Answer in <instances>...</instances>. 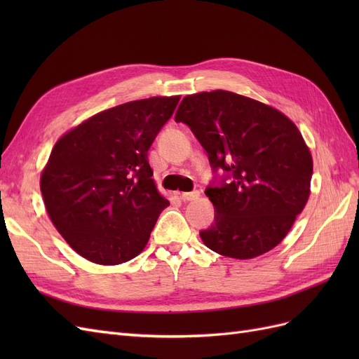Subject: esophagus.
<instances>
[{
  "mask_svg": "<svg viewBox=\"0 0 359 359\" xmlns=\"http://www.w3.org/2000/svg\"><path fill=\"white\" fill-rule=\"evenodd\" d=\"M201 196V193L198 190H193V191H186V193H181V199L190 202V201H196Z\"/></svg>",
  "mask_w": 359,
  "mask_h": 359,
  "instance_id": "esophagus-1",
  "label": "esophagus"
}]
</instances>
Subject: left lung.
<instances>
[{"instance_id": "left-lung-1", "label": "left lung", "mask_w": 359, "mask_h": 359, "mask_svg": "<svg viewBox=\"0 0 359 359\" xmlns=\"http://www.w3.org/2000/svg\"><path fill=\"white\" fill-rule=\"evenodd\" d=\"M175 121L190 127L215 173L205 189L215 214L199 232L203 244L233 259L280 244L310 196L313 160L297 126L274 107L223 90L184 97Z\"/></svg>"}]
</instances>
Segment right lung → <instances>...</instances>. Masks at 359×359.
<instances>
[{"label": "right lung", "mask_w": 359, "mask_h": 359, "mask_svg": "<svg viewBox=\"0 0 359 359\" xmlns=\"http://www.w3.org/2000/svg\"><path fill=\"white\" fill-rule=\"evenodd\" d=\"M178 95L118 104L53 147L40 190L53 226L82 257L118 265L147 245L169 201L157 191L148 149Z\"/></svg>", "instance_id": "right-lung-1"}]
</instances>
